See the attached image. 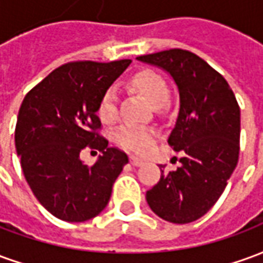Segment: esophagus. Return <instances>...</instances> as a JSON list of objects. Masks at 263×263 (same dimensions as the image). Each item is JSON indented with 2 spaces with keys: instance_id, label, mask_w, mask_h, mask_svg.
Returning a JSON list of instances; mask_svg holds the SVG:
<instances>
[{
  "instance_id": "esophagus-1",
  "label": "esophagus",
  "mask_w": 263,
  "mask_h": 263,
  "mask_svg": "<svg viewBox=\"0 0 263 263\" xmlns=\"http://www.w3.org/2000/svg\"><path fill=\"white\" fill-rule=\"evenodd\" d=\"M129 162H131V165L134 166H141L143 163V160L137 158V156H131V158H129Z\"/></svg>"
}]
</instances>
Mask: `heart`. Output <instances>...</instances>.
I'll use <instances>...</instances> for the list:
<instances>
[{
    "mask_svg": "<svg viewBox=\"0 0 263 263\" xmlns=\"http://www.w3.org/2000/svg\"><path fill=\"white\" fill-rule=\"evenodd\" d=\"M128 86L146 98L154 108L163 107L169 100V87L165 77L152 69H141L135 71L128 79ZM97 115L104 124L108 125L118 120V97L112 88L105 90L100 97ZM114 139L122 148L134 152H141L156 139V132L142 126L124 125L115 132Z\"/></svg>",
    "mask_w": 263,
    "mask_h": 263,
    "instance_id": "b5f03b06",
    "label": "heart"
}]
</instances>
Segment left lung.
<instances>
[{
    "label": "left lung",
    "instance_id": "1",
    "mask_svg": "<svg viewBox=\"0 0 263 263\" xmlns=\"http://www.w3.org/2000/svg\"><path fill=\"white\" fill-rule=\"evenodd\" d=\"M137 59L171 73L180 94L167 142L183 155L182 165L169 173L160 165V180L146 192V201L160 218L187 224L214 205L237 166L239 105L226 79L193 52L169 49Z\"/></svg>",
    "mask_w": 263,
    "mask_h": 263
}]
</instances>
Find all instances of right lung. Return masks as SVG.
Listing matches in <instances>:
<instances>
[{
  "label": "right lung",
  "instance_id": "1",
  "mask_svg": "<svg viewBox=\"0 0 263 263\" xmlns=\"http://www.w3.org/2000/svg\"><path fill=\"white\" fill-rule=\"evenodd\" d=\"M131 60L100 63L79 60L59 66L32 88L21 104L15 148L37 201L69 222L98 215L108 204L112 184L128 156L100 135L97 105L103 92ZM103 155L84 165L81 150Z\"/></svg>",
  "mask_w": 263,
  "mask_h": 263
}]
</instances>
